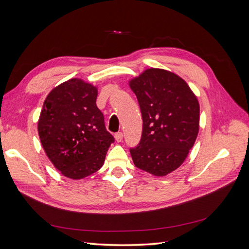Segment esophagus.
<instances>
[{"label":"esophagus","mask_w":249,"mask_h":249,"mask_svg":"<svg viewBox=\"0 0 249 249\" xmlns=\"http://www.w3.org/2000/svg\"><path fill=\"white\" fill-rule=\"evenodd\" d=\"M114 137H115V140H116L117 142H120V141L123 140L124 135H123V133H122V132H117V133L114 135Z\"/></svg>","instance_id":"34e87169"}]
</instances>
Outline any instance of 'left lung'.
Masks as SVG:
<instances>
[{
	"label": "left lung",
	"mask_w": 249,
	"mask_h": 249,
	"mask_svg": "<svg viewBox=\"0 0 249 249\" xmlns=\"http://www.w3.org/2000/svg\"><path fill=\"white\" fill-rule=\"evenodd\" d=\"M142 115V134L130 153L135 166L157 177L176 170L192 148L199 129V105L176 73L149 69L130 81Z\"/></svg>",
	"instance_id": "left-lung-1"
}]
</instances>
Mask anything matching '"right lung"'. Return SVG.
<instances>
[{
  "instance_id": "add662e5",
  "label": "right lung",
  "mask_w": 249,
  "mask_h": 249,
  "mask_svg": "<svg viewBox=\"0 0 249 249\" xmlns=\"http://www.w3.org/2000/svg\"><path fill=\"white\" fill-rule=\"evenodd\" d=\"M97 89L80 79L54 88L38 120L42 147L63 176L80 179L99 170L114 137L96 106Z\"/></svg>"
}]
</instances>
